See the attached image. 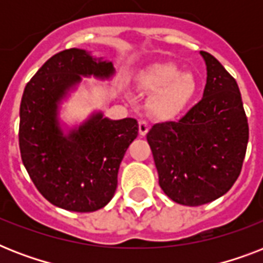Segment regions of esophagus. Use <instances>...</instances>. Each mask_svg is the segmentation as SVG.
Here are the masks:
<instances>
[{"label":"esophagus","mask_w":263,"mask_h":263,"mask_svg":"<svg viewBox=\"0 0 263 263\" xmlns=\"http://www.w3.org/2000/svg\"><path fill=\"white\" fill-rule=\"evenodd\" d=\"M148 132V124L144 121V120H140L139 121V134L140 136H144Z\"/></svg>","instance_id":"34e87169"}]
</instances>
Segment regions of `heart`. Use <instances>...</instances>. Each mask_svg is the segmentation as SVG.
I'll return each instance as SVG.
<instances>
[{
	"instance_id": "heart-1",
	"label": "heart",
	"mask_w": 263,
	"mask_h": 263,
	"mask_svg": "<svg viewBox=\"0 0 263 263\" xmlns=\"http://www.w3.org/2000/svg\"><path fill=\"white\" fill-rule=\"evenodd\" d=\"M138 84L150 99L153 115L169 119L179 115L190 105L198 91V82L191 72H183L175 64H154L138 76Z\"/></svg>"
}]
</instances>
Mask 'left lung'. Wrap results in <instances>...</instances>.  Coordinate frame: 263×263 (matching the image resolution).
<instances>
[{"label":"left lung","mask_w":263,"mask_h":263,"mask_svg":"<svg viewBox=\"0 0 263 263\" xmlns=\"http://www.w3.org/2000/svg\"><path fill=\"white\" fill-rule=\"evenodd\" d=\"M203 98L179 121L147 134L160 187L176 203L200 206L231 190L240 175L249 123L236 80L206 51Z\"/></svg>","instance_id":"8db88e82"}]
</instances>
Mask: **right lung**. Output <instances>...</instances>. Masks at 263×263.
Listing matches in <instances>:
<instances>
[{
  "label": "right lung",
  "mask_w": 263,
  "mask_h": 263,
  "mask_svg": "<svg viewBox=\"0 0 263 263\" xmlns=\"http://www.w3.org/2000/svg\"><path fill=\"white\" fill-rule=\"evenodd\" d=\"M113 75L110 61L73 47L47 60L24 88L18 127L23 164L38 191L57 208L95 212L115 195L120 164L138 136V121L110 120L94 111L65 131L60 120V105L82 76L109 80Z\"/></svg>",
  "instance_id": "add662e5"
}]
</instances>
